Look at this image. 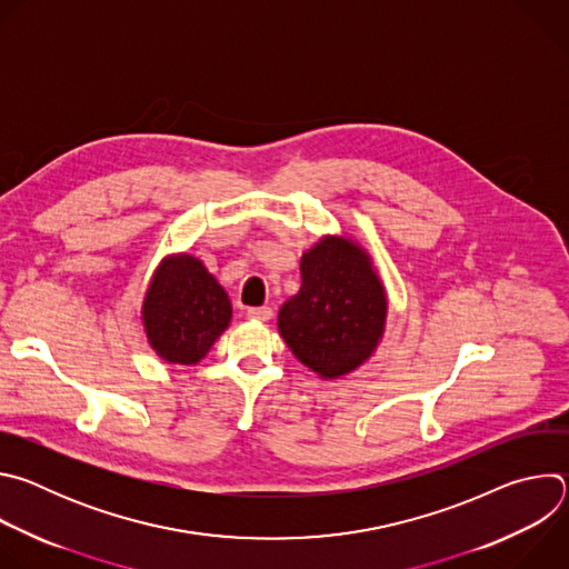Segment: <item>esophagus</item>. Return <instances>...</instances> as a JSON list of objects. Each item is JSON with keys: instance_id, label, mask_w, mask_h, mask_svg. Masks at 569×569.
<instances>
[{"instance_id": "34e87169", "label": "esophagus", "mask_w": 569, "mask_h": 569, "mask_svg": "<svg viewBox=\"0 0 569 569\" xmlns=\"http://www.w3.org/2000/svg\"><path fill=\"white\" fill-rule=\"evenodd\" d=\"M272 308L270 306H259V308H248V317L250 319H259V321H270L272 319Z\"/></svg>"}]
</instances>
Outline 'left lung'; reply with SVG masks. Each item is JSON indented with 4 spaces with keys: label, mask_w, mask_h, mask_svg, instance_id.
<instances>
[{
    "label": "left lung",
    "mask_w": 569,
    "mask_h": 569,
    "mask_svg": "<svg viewBox=\"0 0 569 569\" xmlns=\"http://www.w3.org/2000/svg\"><path fill=\"white\" fill-rule=\"evenodd\" d=\"M301 288L277 327L292 356L323 380L360 369L387 323V290L371 254L347 233H323L301 254Z\"/></svg>",
    "instance_id": "obj_1"
}]
</instances>
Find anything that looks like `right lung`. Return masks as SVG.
I'll list each match as a JSON object with an SVG mask.
<instances>
[{
  "instance_id": "1",
  "label": "right lung",
  "mask_w": 569,
  "mask_h": 569,
  "mask_svg": "<svg viewBox=\"0 0 569 569\" xmlns=\"http://www.w3.org/2000/svg\"><path fill=\"white\" fill-rule=\"evenodd\" d=\"M229 321V295L196 254L178 252L159 261L141 301V323L161 360L198 365Z\"/></svg>"
}]
</instances>
